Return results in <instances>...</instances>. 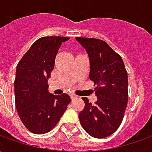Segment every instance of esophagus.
Wrapping results in <instances>:
<instances>
[{"mask_svg": "<svg viewBox=\"0 0 152 152\" xmlns=\"http://www.w3.org/2000/svg\"><path fill=\"white\" fill-rule=\"evenodd\" d=\"M71 99H72V100H74V99H77V96L74 95V94H72V95H71Z\"/></svg>", "mask_w": 152, "mask_h": 152, "instance_id": "esophagus-1", "label": "esophagus"}]
</instances>
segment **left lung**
Returning a JSON list of instances; mask_svg holds the SVG:
<instances>
[{"instance_id":"1","label":"left lung","mask_w":152,"mask_h":152,"mask_svg":"<svg viewBox=\"0 0 152 152\" xmlns=\"http://www.w3.org/2000/svg\"><path fill=\"white\" fill-rule=\"evenodd\" d=\"M89 58V79L96 86L94 104L83 98L79 113L86 133L97 138L112 134L121 125L128 102V74L122 58L108 44L95 38L76 37Z\"/></svg>"}]
</instances>
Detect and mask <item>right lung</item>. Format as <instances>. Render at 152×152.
I'll list each match as a JSON object with an SVG mask.
<instances>
[{
    "mask_svg": "<svg viewBox=\"0 0 152 152\" xmlns=\"http://www.w3.org/2000/svg\"><path fill=\"white\" fill-rule=\"evenodd\" d=\"M63 37H44L36 40L17 65L15 80V106L28 130L37 134L53 129L71 102L69 95H53L48 80L54 67Z\"/></svg>",
    "mask_w": 152,
    "mask_h": 152,
    "instance_id": "right-lung-1",
    "label": "right lung"
}]
</instances>
